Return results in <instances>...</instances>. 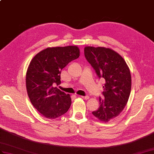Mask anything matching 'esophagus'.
I'll return each mask as SVG.
<instances>
[{"mask_svg":"<svg viewBox=\"0 0 154 154\" xmlns=\"http://www.w3.org/2000/svg\"><path fill=\"white\" fill-rule=\"evenodd\" d=\"M80 97H81V98H82V99H85V100H87V99H89V97L88 95H86V96H80Z\"/></svg>","mask_w":154,"mask_h":154,"instance_id":"1","label":"esophagus"}]
</instances>
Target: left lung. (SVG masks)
Masks as SVG:
<instances>
[{
  "instance_id": "left-lung-1",
  "label": "left lung",
  "mask_w": 154,
  "mask_h": 154,
  "mask_svg": "<svg viewBox=\"0 0 154 154\" xmlns=\"http://www.w3.org/2000/svg\"><path fill=\"white\" fill-rule=\"evenodd\" d=\"M86 60L104 82L99 97V107L93 116L104 122L121 113L128 101L131 89V76L127 63L121 55L109 48L88 46L84 48Z\"/></svg>"
}]
</instances>
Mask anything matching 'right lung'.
I'll return each mask as SVG.
<instances>
[{
    "instance_id": "right-lung-1",
    "label": "right lung",
    "mask_w": 154,
    "mask_h": 154,
    "mask_svg": "<svg viewBox=\"0 0 154 154\" xmlns=\"http://www.w3.org/2000/svg\"><path fill=\"white\" fill-rule=\"evenodd\" d=\"M79 56L77 46L48 48L30 63L26 75L28 96L33 106L45 118H57L69 110L70 95L56 86L61 84L62 69Z\"/></svg>"
}]
</instances>
